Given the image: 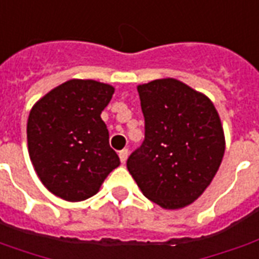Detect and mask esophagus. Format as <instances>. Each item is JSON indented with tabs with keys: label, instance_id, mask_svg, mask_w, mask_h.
Returning <instances> with one entry per match:
<instances>
[{
	"label": "esophagus",
	"instance_id": "1",
	"mask_svg": "<svg viewBox=\"0 0 259 259\" xmlns=\"http://www.w3.org/2000/svg\"><path fill=\"white\" fill-rule=\"evenodd\" d=\"M129 157V150L127 148H124L122 151H119V158H120V162L124 163L126 162V159Z\"/></svg>",
	"mask_w": 259,
	"mask_h": 259
}]
</instances>
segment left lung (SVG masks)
Segmentation results:
<instances>
[{
    "mask_svg": "<svg viewBox=\"0 0 259 259\" xmlns=\"http://www.w3.org/2000/svg\"><path fill=\"white\" fill-rule=\"evenodd\" d=\"M137 91L146 136L127 169L148 200L165 209L185 208L205 191L221 166V118L208 97L180 80H152Z\"/></svg>",
    "mask_w": 259,
    "mask_h": 259,
    "instance_id": "left-lung-1",
    "label": "left lung"
}]
</instances>
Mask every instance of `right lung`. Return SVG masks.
<instances>
[{
    "label": "right lung",
    "mask_w": 259,
    "mask_h": 259,
    "mask_svg": "<svg viewBox=\"0 0 259 259\" xmlns=\"http://www.w3.org/2000/svg\"><path fill=\"white\" fill-rule=\"evenodd\" d=\"M115 89L96 80L72 79L33 105L27 119V147L41 183L66 201H83L100 190L118 168L101 112Z\"/></svg>",
    "instance_id": "1"
}]
</instances>
